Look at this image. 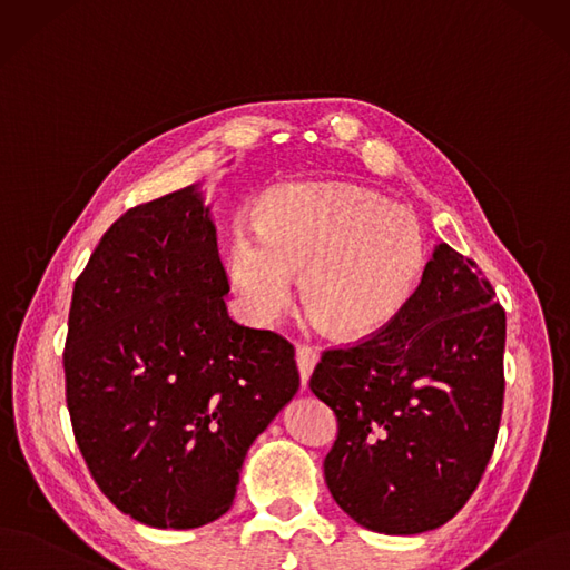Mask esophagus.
Segmentation results:
<instances>
[{"label": "esophagus", "instance_id": "esophagus-1", "mask_svg": "<svg viewBox=\"0 0 570 570\" xmlns=\"http://www.w3.org/2000/svg\"><path fill=\"white\" fill-rule=\"evenodd\" d=\"M317 362H320V352L317 350L307 347V345H298V350H296V364H298L303 387H307V381H309L314 366H317Z\"/></svg>", "mask_w": 570, "mask_h": 570}]
</instances>
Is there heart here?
I'll use <instances>...</instances> for the list:
<instances>
[{
    "mask_svg": "<svg viewBox=\"0 0 570 570\" xmlns=\"http://www.w3.org/2000/svg\"><path fill=\"white\" fill-rule=\"evenodd\" d=\"M428 263L417 216L371 187L343 180L284 183L235 223L225 277L246 317L267 326L288 307L293 277L309 312L341 338H366L409 305Z\"/></svg>",
    "mask_w": 570,
    "mask_h": 570,
    "instance_id": "obj_1",
    "label": "heart"
}]
</instances>
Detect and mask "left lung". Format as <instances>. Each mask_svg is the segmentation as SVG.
<instances>
[{"label":"left lung","instance_id":"8db88e82","mask_svg":"<svg viewBox=\"0 0 570 570\" xmlns=\"http://www.w3.org/2000/svg\"><path fill=\"white\" fill-rule=\"evenodd\" d=\"M504 331L491 282L439 244L394 322L322 354L309 390L338 417L324 476L356 523L415 535L470 500L498 439Z\"/></svg>","mask_w":570,"mask_h":570}]
</instances>
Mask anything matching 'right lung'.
<instances>
[{
    "label": "right lung",
    "instance_id": "1",
    "mask_svg": "<svg viewBox=\"0 0 570 570\" xmlns=\"http://www.w3.org/2000/svg\"><path fill=\"white\" fill-rule=\"evenodd\" d=\"M216 225L195 185L112 223L75 282L66 399L117 510L199 529L237 493L248 446L301 387L293 345L229 320Z\"/></svg>",
    "mask_w": 570,
    "mask_h": 570
}]
</instances>
